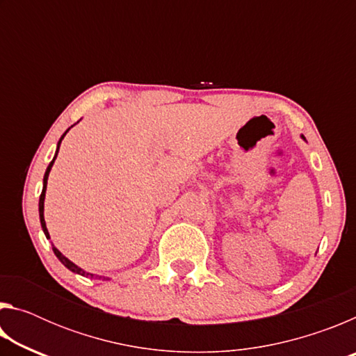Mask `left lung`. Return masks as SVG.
I'll list each match as a JSON object with an SVG mask.
<instances>
[{"label":"left lung","mask_w":356,"mask_h":356,"mask_svg":"<svg viewBox=\"0 0 356 356\" xmlns=\"http://www.w3.org/2000/svg\"><path fill=\"white\" fill-rule=\"evenodd\" d=\"M301 138H303V140H306V138H305V136H303V135H301Z\"/></svg>","instance_id":"8db88e82"}]
</instances>
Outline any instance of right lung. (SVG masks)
<instances>
[{"mask_svg":"<svg viewBox=\"0 0 356 356\" xmlns=\"http://www.w3.org/2000/svg\"><path fill=\"white\" fill-rule=\"evenodd\" d=\"M70 129H67L65 130V134H67ZM65 134L59 138V141H58V147H56V154H55V156H53V160L50 161V165H48V168H47V171H45V176H44V188H42V195H40V197H39V216H40V226H42V231H44V234H45V237L47 238H50V234H48V229H47V225H45V218H44V201H45V191H47V180H48V174H50V171H51V166H53V163H55V160H56V156H58V152H59V146H61V141L64 140V136H65ZM53 252H55L56 254V257L59 259V261H61L65 267H67L70 272H74V273H78V275H81V276H86V278H91V280H110V278H105V276H97V275H94V273H89V272H84L83 268H80L78 267V265H75L74 262L72 261H69L67 257H65L61 251H59L55 245H53Z\"/></svg>","mask_w":356,"mask_h":356,"instance_id":"1","label":"right lung"}]
</instances>
